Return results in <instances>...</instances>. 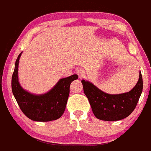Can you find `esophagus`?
Segmentation results:
<instances>
[{"mask_svg":"<svg viewBox=\"0 0 151 151\" xmlns=\"http://www.w3.org/2000/svg\"><path fill=\"white\" fill-rule=\"evenodd\" d=\"M77 74L80 79L84 78L85 76H86V72H85V70L83 69H79V70H78Z\"/></svg>","mask_w":151,"mask_h":151,"instance_id":"34e87169","label":"esophagus"}]
</instances>
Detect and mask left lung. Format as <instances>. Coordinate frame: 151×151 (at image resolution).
Masks as SVG:
<instances>
[{"label":"left lung","mask_w":151,"mask_h":151,"mask_svg":"<svg viewBox=\"0 0 151 151\" xmlns=\"http://www.w3.org/2000/svg\"><path fill=\"white\" fill-rule=\"evenodd\" d=\"M85 95L88 97L94 115L103 121L113 122L129 116L136 107L143 90L141 73L133 89L128 93L109 95L101 91L93 84L82 80Z\"/></svg>","instance_id":"8db88e82"}]
</instances>
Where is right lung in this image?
<instances>
[{
	"label": "right lung",
	"mask_w": 151,
	"mask_h": 151,
	"mask_svg": "<svg viewBox=\"0 0 151 151\" xmlns=\"http://www.w3.org/2000/svg\"><path fill=\"white\" fill-rule=\"evenodd\" d=\"M21 54L15 61L11 82L12 93L19 108L26 116L33 121L50 122L58 119L65 111L70 83L78 77L75 74L61 79L50 91L44 95L30 94L23 90L18 82L17 70Z\"/></svg>",
	"instance_id": "add662e5"
}]
</instances>
